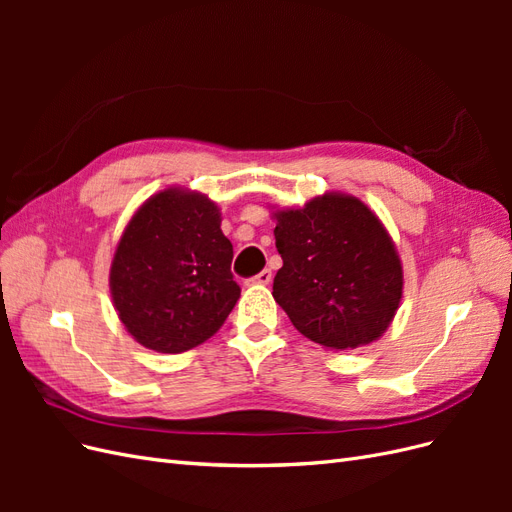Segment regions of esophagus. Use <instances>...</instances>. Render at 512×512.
Returning <instances> with one entry per match:
<instances>
[{"label": "esophagus", "mask_w": 512, "mask_h": 512, "mask_svg": "<svg viewBox=\"0 0 512 512\" xmlns=\"http://www.w3.org/2000/svg\"><path fill=\"white\" fill-rule=\"evenodd\" d=\"M271 280H273V273H271L269 269H265V271H260L258 275H254L252 280H247V284H252V286H267V284H271Z\"/></svg>", "instance_id": "34e87169"}]
</instances>
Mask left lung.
Returning <instances> with one entry per match:
<instances>
[{
  "instance_id": "1",
  "label": "left lung",
  "mask_w": 512,
  "mask_h": 512,
  "mask_svg": "<svg viewBox=\"0 0 512 512\" xmlns=\"http://www.w3.org/2000/svg\"><path fill=\"white\" fill-rule=\"evenodd\" d=\"M273 220L284 260L273 299L294 329L329 350L380 339L404 294V269L378 215L356 196L324 192Z\"/></svg>"
}]
</instances>
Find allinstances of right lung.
<instances>
[{
    "instance_id": "add662e5",
    "label": "right lung",
    "mask_w": 512,
    "mask_h": 512,
    "mask_svg": "<svg viewBox=\"0 0 512 512\" xmlns=\"http://www.w3.org/2000/svg\"><path fill=\"white\" fill-rule=\"evenodd\" d=\"M213 200L166 188L134 211L111 262L115 312L138 344L179 354L218 333L241 297Z\"/></svg>"
}]
</instances>
